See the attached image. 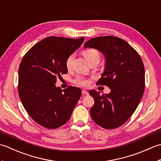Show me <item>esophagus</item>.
I'll use <instances>...</instances> for the list:
<instances>
[{
	"label": "esophagus",
	"mask_w": 161,
	"mask_h": 161,
	"mask_svg": "<svg viewBox=\"0 0 161 161\" xmlns=\"http://www.w3.org/2000/svg\"><path fill=\"white\" fill-rule=\"evenodd\" d=\"M81 93H82V95H88V92H87L86 91H85V90H83L82 91H81Z\"/></svg>",
	"instance_id": "34e87169"
}]
</instances>
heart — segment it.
<instances>
[{"label": "heart", "instance_id": "heart-1", "mask_svg": "<svg viewBox=\"0 0 161 161\" xmlns=\"http://www.w3.org/2000/svg\"><path fill=\"white\" fill-rule=\"evenodd\" d=\"M83 54L84 57H86L87 59L88 62L89 64H97L100 61L101 58V54L100 51L95 48H90V49H86L83 51ZM75 58V54L72 53L70 55H68V57L66 59V67L67 69L70 70V68L73 66V60ZM74 83L75 84L78 85V86H84L86 87L90 84V80L88 78L81 77V76H77L76 78L75 79Z\"/></svg>", "mask_w": 161, "mask_h": 161}]
</instances>
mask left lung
Returning a JSON list of instances; mask_svg holds the SVG:
<instances>
[{
    "instance_id": "8db88e82",
    "label": "left lung",
    "mask_w": 161,
    "mask_h": 161,
    "mask_svg": "<svg viewBox=\"0 0 161 161\" xmlns=\"http://www.w3.org/2000/svg\"><path fill=\"white\" fill-rule=\"evenodd\" d=\"M84 47L95 48L104 54L106 68L98 85L107 86L111 93L100 95L91 90L95 103L91 116L106 129L118 128L128 120L141 102L145 86V67L139 54L119 37L99 36L91 39Z\"/></svg>"
}]
</instances>
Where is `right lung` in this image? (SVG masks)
Returning a JSON list of instances; mask_svg holds the SVG:
<instances>
[{
	"label": "right lung",
	"mask_w": 161,
	"mask_h": 161,
	"mask_svg": "<svg viewBox=\"0 0 161 161\" xmlns=\"http://www.w3.org/2000/svg\"><path fill=\"white\" fill-rule=\"evenodd\" d=\"M84 41V37H47L33 46L20 61L19 97L28 115L43 127L57 129L66 124L80 100V88L69 86L61 90L55 83L68 73L66 58Z\"/></svg>",
	"instance_id": "add662e5"
}]
</instances>
